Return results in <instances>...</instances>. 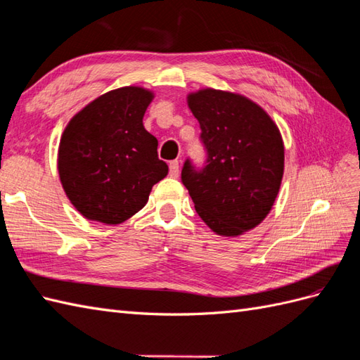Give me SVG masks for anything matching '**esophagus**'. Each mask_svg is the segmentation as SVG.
I'll use <instances>...</instances> for the list:
<instances>
[{"mask_svg": "<svg viewBox=\"0 0 360 360\" xmlns=\"http://www.w3.org/2000/svg\"><path fill=\"white\" fill-rule=\"evenodd\" d=\"M169 173L172 178H178L179 176V162L178 161H170L169 164Z\"/></svg>", "mask_w": 360, "mask_h": 360, "instance_id": "obj_1", "label": "esophagus"}]
</instances>
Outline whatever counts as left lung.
<instances>
[{"mask_svg":"<svg viewBox=\"0 0 360 360\" xmlns=\"http://www.w3.org/2000/svg\"><path fill=\"white\" fill-rule=\"evenodd\" d=\"M200 126L205 161L184 162L181 181L200 219L214 233L234 237L268 216L278 195L284 147L278 127L243 96L202 89L188 96Z\"/></svg>","mask_w":360,"mask_h":360,"instance_id":"1","label":"left lung"}]
</instances>
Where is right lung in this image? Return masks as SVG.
<instances>
[{"instance_id": "1", "label": "right lung", "mask_w": 360, "mask_h": 360, "mask_svg": "<svg viewBox=\"0 0 360 360\" xmlns=\"http://www.w3.org/2000/svg\"><path fill=\"white\" fill-rule=\"evenodd\" d=\"M152 92L124 86L72 117L59 144L58 169L71 204L86 219L117 225L138 213L169 167L143 126Z\"/></svg>"}]
</instances>
